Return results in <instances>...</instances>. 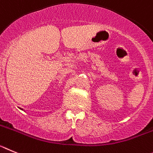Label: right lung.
Wrapping results in <instances>:
<instances>
[{
  "label": "right lung",
  "instance_id": "1",
  "mask_svg": "<svg viewBox=\"0 0 153 153\" xmlns=\"http://www.w3.org/2000/svg\"><path fill=\"white\" fill-rule=\"evenodd\" d=\"M22 110H23V109H22Z\"/></svg>",
  "mask_w": 153,
  "mask_h": 153
}]
</instances>
